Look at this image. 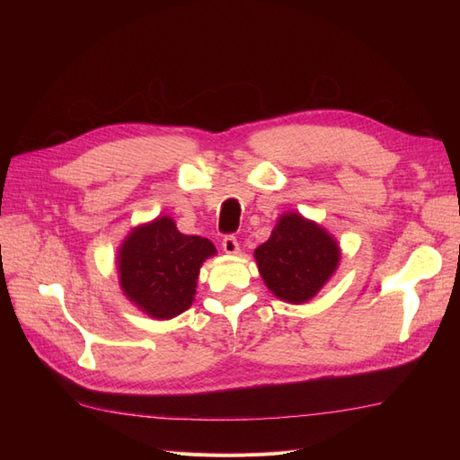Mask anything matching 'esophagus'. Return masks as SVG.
<instances>
[{
    "label": "esophagus",
    "mask_w": 460,
    "mask_h": 460,
    "mask_svg": "<svg viewBox=\"0 0 460 460\" xmlns=\"http://www.w3.org/2000/svg\"><path fill=\"white\" fill-rule=\"evenodd\" d=\"M222 249L228 255H240V243L235 240V235H225V240H222Z\"/></svg>",
    "instance_id": "esophagus-1"
}]
</instances>
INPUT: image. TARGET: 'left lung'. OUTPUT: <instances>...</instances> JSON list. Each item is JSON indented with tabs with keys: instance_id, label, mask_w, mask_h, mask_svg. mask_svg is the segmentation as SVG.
<instances>
[{
	"instance_id": "left-lung-1",
	"label": "left lung",
	"mask_w": 460,
	"mask_h": 460,
	"mask_svg": "<svg viewBox=\"0 0 460 460\" xmlns=\"http://www.w3.org/2000/svg\"><path fill=\"white\" fill-rule=\"evenodd\" d=\"M340 245L316 222L299 213L278 218L270 238L255 249V261L264 284L288 303L313 299L336 272Z\"/></svg>"
}]
</instances>
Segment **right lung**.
Returning a JSON list of instances; mask_svg holds the SVG:
<instances>
[{"mask_svg":"<svg viewBox=\"0 0 460 460\" xmlns=\"http://www.w3.org/2000/svg\"><path fill=\"white\" fill-rule=\"evenodd\" d=\"M215 253L207 238L186 235L171 217H157L134 228L119 249L122 294L151 318H174L191 307L201 264Z\"/></svg>","mask_w":460,"mask_h":460,"instance_id":"1","label":"right lung"}]
</instances>
